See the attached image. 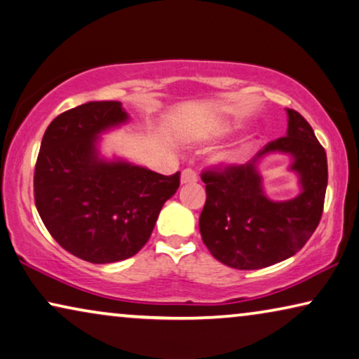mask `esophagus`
I'll use <instances>...</instances> for the list:
<instances>
[{
  "label": "esophagus",
  "instance_id": "34e87169",
  "mask_svg": "<svg viewBox=\"0 0 359 359\" xmlns=\"http://www.w3.org/2000/svg\"><path fill=\"white\" fill-rule=\"evenodd\" d=\"M198 180V174L194 169H184L180 174V182L182 184H195Z\"/></svg>",
  "mask_w": 359,
  "mask_h": 359
}]
</instances>
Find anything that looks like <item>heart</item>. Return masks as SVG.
<instances>
[{
  "mask_svg": "<svg viewBox=\"0 0 359 359\" xmlns=\"http://www.w3.org/2000/svg\"><path fill=\"white\" fill-rule=\"evenodd\" d=\"M242 153H243V145H238V147H232L229 149H224V151L217 153L216 158H214V161L217 164H222V165H229V164H235L240 161V158H242Z\"/></svg>",
  "mask_w": 359,
  "mask_h": 359,
  "instance_id": "heart-1",
  "label": "heart"
}]
</instances>
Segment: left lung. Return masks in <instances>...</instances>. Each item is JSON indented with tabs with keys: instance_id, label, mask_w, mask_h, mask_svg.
I'll use <instances>...</instances> for the list:
<instances>
[{
	"instance_id": "left-lung-1",
	"label": "left lung",
	"mask_w": 359,
	"mask_h": 359,
	"mask_svg": "<svg viewBox=\"0 0 359 359\" xmlns=\"http://www.w3.org/2000/svg\"><path fill=\"white\" fill-rule=\"evenodd\" d=\"M287 135L267 143L247 164L201 174L206 203L200 216L203 243L217 261L251 271L290 258L319 226L327 189V156L313 127L295 109H287ZM269 152L292 158L302 191L287 202L265 196L257 161Z\"/></svg>"
}]
</instances>
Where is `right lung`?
Segmentation results:
<instances>
[{"mask_svg": "<svg viewBox=\"0 0 359 359\" xmlns=\"http://www.w3.org/2000/svg\"><path fill=\"white\" fill-rule=\"evenodd\" d=\"M127 121L119 101L80 104L48 126L36 158L34 194L43 224L64 250L93 264L137 255L180 185V172L100 158V133Z\"/></svg>", "mask_w": 359, "mask_h": 359, "instance_id": "1", "label": "right lung"}]
</instances>
